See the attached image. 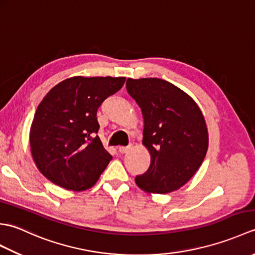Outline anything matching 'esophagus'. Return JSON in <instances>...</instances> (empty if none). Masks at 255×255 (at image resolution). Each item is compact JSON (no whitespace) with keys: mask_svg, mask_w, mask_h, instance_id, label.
<instances>
[{"mask_svg":"<svg viewBox=\"0 0 255 255\" xmlns=\"http://www.w3.org/2000/svg\"><path fill=\"white\" fill-rule=\"evenodd\" d=\"M129 149H130V145H127V147H119L118 152L119 153H126Z\"/></svg>","mask_w":255,"mask_h":255,"instance_id":"34e87169","label":"esophagus"}]
</instances>
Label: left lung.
<instances>
[{
    "label": "left lung",
    "mask_w": 255,
    "mask_h": 255,
    "mask_svg": "<svg viewBox=\"0 0 255 255\" xmlns=\"http://www.w3.org/2000/svg\"><path fill=\"white\" fill-rule=\"evenodd\" d=\"M126 88L141 108L142 143L151 154L148 171L134 181L149 193L175 191L191 180L207 152L203 114L192 97L165 80L127 79Z\"/></svg>",
    "instance_id": "left-lung-1"
}]
</instances>
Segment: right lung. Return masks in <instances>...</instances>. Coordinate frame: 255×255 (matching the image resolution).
<instances>
[{
	"label": "right lung",
	"mask_w": 255,
	"mask_h": 255,
	"mask_svg": "<svg viewBox=\"0 0 255 255\" xmlns=\"http://www.w3.org/2000/svg\"><path fill=\"white\" fill-rule=\"evenodd\" d=\"M125 80L74 77L48 92L37 107L29 137L32 159L48 180L78 192L99 180L113 156L96 134V113Z\"/></svg>",
	"instance_id": "right-lung-1"
}]
</instances>
